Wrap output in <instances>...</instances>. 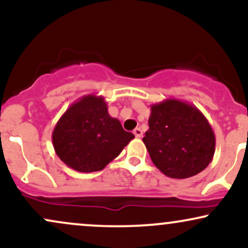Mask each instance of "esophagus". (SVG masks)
Segmentation results:
<instances>
[{
  "instance_id": "34e87169",
  "label": "esophagus",
  "mask_w": 248,
  "mask_h": 248,
  "mask_svg": "<svg viewBox=\"0 0 248 248\" xmlns=\"http://www.w3.org/2000/svg\"><path fill=\"white\" fill-rule=\"evenodd\" d=\"M134 135H135V138H138V139H140L141 136H142V130H141V128H135V129H134Z\"/></svg>"
}]
</instances>
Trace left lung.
I'll return each instance as SVG.
<instances>
[{"instance_id":"obj_1","label":"left lung","mask_w":248,"mask_h":248,"mask_svg":"<svg viewBox=\"0 0 248 248\" xmlns=\"http://www.w3.org/2000/svg\"><path fill=\"white\" fill-rule=\"evenodd\" d=\"M149 129L143 143L153 163L171 178H187L203 171L215 155L216 138L197 107L177 99L150 107Z\"/></svg>"}]
</instances>
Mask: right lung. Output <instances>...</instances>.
I'll return each mask as SVG.
<instances>
[{
  "label": "right lung",
  "instance_id": "right-lung-1",
  "mask_svg": "<svg viewBox=\"0 0 248 248\" xmlns=\"http://www.w3.org/2000/svg\"><path fill=\"white\" fill-rule=\"evenodd\" d=\"M134 138L118 119L108 114L104 96L94 94L73 102L52 132L58 157L80 172L100 171Z\"/></svg>",
  "mask_w": 248,
  "mask_h": 248
}]
</instances>
